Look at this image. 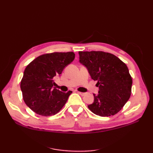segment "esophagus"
<instances>
[{
	"instance_id": "esophagus-1",
	"label": "esophagus",
	"mask_w": 153,
	"mask_h": 153,
	"mask_svg": "<svg viewBox=\"0 0 153 153\" xmlns=\"http://www.w3.org/2000/svg\"><path fill=\"white\" fill-rule=\"evenodd\" d=\"M77 93L79 94V95H82V96H84L85 95V93H82V92H79V91H77Z\"/></svg>"
}]
</instances>
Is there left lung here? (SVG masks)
Wrapping results in <instances>:
<instances>
[{
    "mask_svg": "<svg viewBox=\"0 0 153 153\" xmlns=\"http://www.w3.org/2000/svg\"><path fill=\"white\" fill-rule=\"evenodd\" d=\"M79 62L97 82L98 95L88 105L95 114L114 115L128 102L131 93L132 78L126 64L115 55L102 51H79Z\"/></svg>",
    "mask_w": 153,
    "mask_h": 153,
    "instance_id": "left-lung-1",
    "label": "left lung"
}]
</instances>
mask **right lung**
Here are the masks:
<instances>
[{
	"label": "right lung",
	"mask_w": 153,
	"mask_h": 153,
	"mask_svg": "<svg viewBox=\"0 0 153 153\" xmlns=\"http://www.w3.org/2000/svg\"><path fill=\"white\" fill-rule=\"evenodd\" d=\"M74 58L73 52L44 54L25 68L20 88L25 103L34 112L51 116L62 108L72 91L64 93L53 88V79Z\"/></svg>",
	"instance_id": "add662e5"
}]
</instances>
